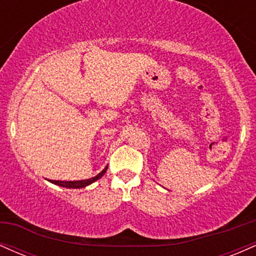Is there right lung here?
Here are the masks:
<instances>
[{"instance_id": "right-lung-1", "label": "right lung", "mask_w": 256, "mask_h": 256, "mask_svg": "<svg viewBox=\"0 0 256 256\" xmlns=\"http://www.w3.org/2000/svg\"><path fill=\"white\" fill-rule=\"evenodd\" d=\"M108 168V165L104 167V170L102 172H100L98 176H95V177L90 178V179H85V180H74V182H64V180H50L52 183L56 184V185H60V186H64V188H73V189H79V188H84L86 186V185H89L91 183H94L95 180H98L102 177V176L104 174L106 171H107Z\"/></svg>"}]
</instances>
